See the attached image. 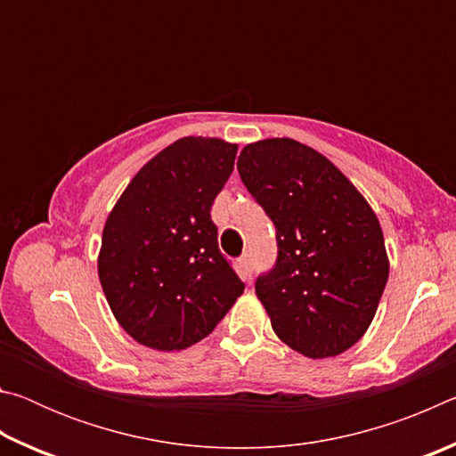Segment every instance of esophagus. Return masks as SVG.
Masks as SVG:
<instances>
[{
	"label": "esophagus",
	"mask_w": 456,
	"mask_h": 456,
	"mask_svg": "<svg viewBox=\"0 0 456 456\" xmlns=\"http://www.w3.org/2000/svg\"><path fill=\"white\" fill-rule=\"evenodd\" d=\"M239 267H241V272L245 277H251L253 273V257L251 253H243L241 257H239Z\"/></svg>",
	"instance_id": "esophagus-1"
}]
</instances>
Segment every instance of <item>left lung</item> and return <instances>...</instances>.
<instances>
[{
	"label": "left lung",
	"mask_w": 456,
	"mask_h": 456,
	"mask_svg": "<svg viewBox=\"0 0 456 456\" xmlns=\"http://www.w3.org/2000/svg\"><path fill=\"white\" fill-rule=\"evenodd\" d=\"M237 171L275 225L277 259L256 281L281 339L328 358L364 336L388 281L384 235L358 189L291 138L247 144Z\"/></svg>",
	"instance_id": "obj_1"
}]
</instances>
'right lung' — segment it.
I'll return each mask as SVG.
<instances>
[{
  "instance_id": "right-lung-1",
  "label": "right lung",
  "mask_w": 456,
  "mask_h": 456,
  "mask_svg": "<svg viewBox=\"0 0 456 456\" xmlns=\"http://www.w3.org/2000/svg\"><path fill=\"white\" fill-rule=\"evenodd\" d=\"M237 144L187 136L151 159L108 215L98 277L126 334L154 350L209 336L245 285L219 251L211 207Z\"/></svg>"
}]
</instances>
